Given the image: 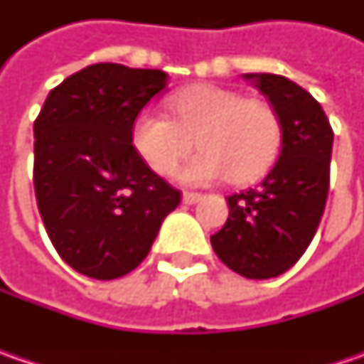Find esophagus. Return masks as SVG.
Listing matches in <instances>:
<instances>
[{
    "label": "esophagus",
    "instance_id": "1",
    "mask_svg": "<svg viewBox=\"0 0 364 364\" xmlns=\"http://www.w3.org/2000/svg\"><path fill=\"white\" fill-rule=\"evenodd\" d=\"M200 198H203V194H198V192H184V194H182V203L184 204L198 203Z\"/></svg>",
    "mask_w": 364,
    "mask_h": 364
}]
</instances>
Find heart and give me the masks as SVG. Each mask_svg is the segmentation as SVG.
I'll list each match as a JSON object with an SVG mask.
<instances>
[{
	"label": "heart",
	"instance_id": "b5f03b06",
	"mask_svg": "<svg viewBox=\"0 0 364 364\" xmlns=\"http://www.w3.org/2000/svg\"><path fill=\"white\" fill-rule=\"evenodd\" d=\"M172 119L141 111L132 125V144L158 174H172L194 146L203 151L178 170L184 184H210L229 176L247 184L265 174L282 147V121L275 109L241 92L196 85L168 101Z\"/></svg>",
	"mask_w": 364,
	"mask_h": 364
}]
</instances>
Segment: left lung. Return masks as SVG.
<instances>
[{"label": "left lung", "mask_w": 364, "mask_h": 364, "mask_svg": "<svg viewBox=\"0 0 364 364\" xmlns=\"http://www.w3.org/2000/svg\"><path fill=\"white\" fill-rule=\"evenodd\" d=\"M282 121V149L259 186L227 196L229 218L210 237L218 259L249 279L286 273L314 239L326 206L334 133L324 109L289 78L243 75Z\"/></svg>", "instance_id": "obj_1"}]
</instances>
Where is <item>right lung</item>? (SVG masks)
Masks as SVG:
<instances>
[{
	"mask_svg": "<svg viewBox=\"0 0 364 364\" xmlns=\"http://www.w3.org/2000/svg\"><path fill=\"white\" fill-rule=\"evenodd\" d=\"M168 75L91 64L52 89L34 123V188L58 255L95 279L135 269L180 192L154 174L132 144L133 119Z\"/></svg>",
	"mask_w": 364,
	"mask_h": 364,
	"instance_id": "1",
	"label": "right lung"
}]
</instances>
